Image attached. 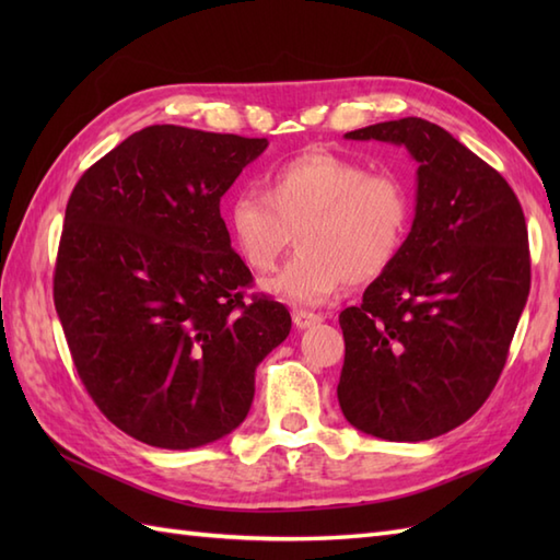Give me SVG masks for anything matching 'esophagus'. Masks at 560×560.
Wrapping results in <instances>:
<instances>
[{"label": "esophagus", "instance_id": "1", "mask_svg": "<svg viewBox=\"0 0 560 560\" xmlns=\"http://www.w3.org/2000/svg\"><path fill=\"white\" fill-rule=\"evenodd\" d=\"M323 323V317L315 315V313H307V311H293V325L299 329H311L315 325Z\"/></svg>", "mask_w": 560, "mask_h": 560}]
</instances>
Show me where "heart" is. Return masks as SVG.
<instances>
[{
	"label": "heart",
	"mask_w": 560,
	"mask_h": 560,
	"mask_svg": "<svg viewBox=\"0 0 560 560\" xmlns=\"http://www.w3.org/2000/svg\"><path fill=\"white\" fill-rule=\"evenodd\" d=\"M267 192L243 189L229 207L235 249L255 271H271L299 233L301 253L265 291L295 305H319L347 287L385 273L407 241L411 187L395 173H371L335 151H305L267 173Z\"/></svg>",
	"instance_id": "obj_1"
}]
</instances>
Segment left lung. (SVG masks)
Returning a JSON list of instances; mask_svg holds the SVG:
<instances>
[{
    "label": "left lung",
    "instance_id": "8db88e82",
    "mask_svg": "<svg viewBox=\"0 0 560 560\" xmlns=\"http://www.w3.org/2000/svg\"><path fill=\"white\" fill-rule=\"evenodd\" d=\"M347 139L407 147L419 187L397 259L339 315V407L368 435L419 443L471 419L503 373L532 281L525 213L501 173L421 117Z\"/></svg>",
    "mask_w": 560,
    "mask_h": 560
}]
</instances>
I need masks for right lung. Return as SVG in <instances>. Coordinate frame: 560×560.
<instances>
[{
	"instance_id": "obj_1",
	"label": "right lung",
	"mask_w": 560,
	"mask_h": 560,
	"mask_svg": "<svg viewBox=\"0 0 560 560\" xmlns=\"http://www.w3.org/2000/svg\"><path fill=\"white\" fill-rule=\"evenodd\" d=\"M267 139L151 125L79 177L55 307L83 387L141 443L189 450L245 421L261 359L291 315L249 295L221 197Z\"/></svg>"
}]
</instances>
